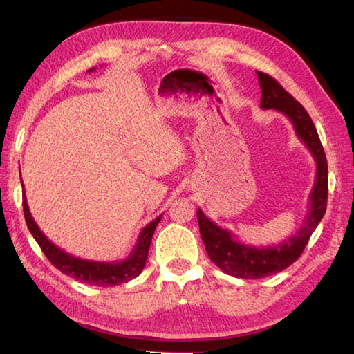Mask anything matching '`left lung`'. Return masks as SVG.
I'll list each match as a JSON object with an SVG mask.
<instances>
[{
	"mask_svg": "<svg viewBox=\"0 0 354 354\" xmlns=\"http://www.w3.org/2000/svg\"><path fill=\"white\" fill-rule=\"evenodd\" d=\"M257 80L262 91L261 107L262 109H274L290 120L299 140L313 154L315 160V183L309 194V211L303 226L297 234L287 237L278 245L272 247H253L239 242L231 234V231L223 230L209 220L201 209L196 211L200 225V234L205 243L207 256L211 261L221 268L225 273L243 279H259L270 277V274L283 272L284 268L292 266L304 247L309 242L315 227L326 212L328 200V164L326 156L323 151L320 137L317 134L313 120L306 109L298 101L287 93L281 84L262 71H256Z\"/></svg>",
	"mask_w": 354,
	"mask_h": 354,
	"instance_id": "1",
	"label": "left lung"
}]
</instances>
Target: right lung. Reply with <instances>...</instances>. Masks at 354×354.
Here are the masks:
<instances>
[{
  "instance_id": "1",
  "label": "right lung",
  "mask_w": 354,
  "mask_h": 354,
  "mask_svg": "<svg viewBox=\"0 0 354 354\" xmlns=\"http://www.w3.org/2000/svg\"><path fill=\"white\" fill-rule=\"evenodd\" d=\"M88 71H93V68ZM23 211H25L26 225L29 227V231H31V234L34 236L35 242L40 245V248L48 257V261H50L57 270H61L62 273L68 274V277L81 281V283L100 287L118 286L139 277L143 267H145L148 250L149 245H151L156 226H158L160 218H162V215H159V217H156L153 221H149V223L143 227L139 234V239H137L136 247L131 251V254L127 259L115 262H100L71 256L68 253H65L64 250L56 247L51 241H48V237L40 231V227L34 221L31 212H29L25 195H23Z\"/></svg>"
}]
</instances>
